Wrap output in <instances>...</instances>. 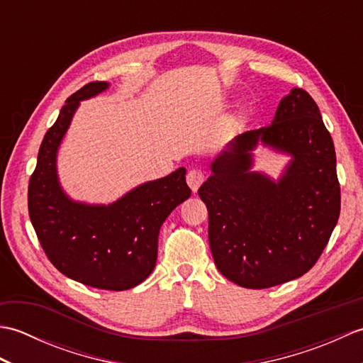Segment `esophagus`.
<instances>
[{
    "label": "esophagus",
    "instance_id": "obj_1",
    "mask_svg": "<svg viewBox=\"0 0 363 363\" xmlns=\"http://www.w3.org/2000/svg\"><path fill=\"white\" fill-rule=\"evenodd\" d=\"M186 179H187L189 187L194 191H196L199 189V186L204 182V173L198 168H191V169H189Z\"/></svg>",
    "mask_w": 363,
    "mask_h": 363
}]
</instances>
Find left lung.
Returning a JSON list of instances; mask_svg holds the SVG:
<instances>
[{
  "label": "left lung",
  "instance_id": "left-lung-1",
  "mask_svg": "<svg viewBox=\"0 0 363 363\" xmlns=\"http://www.w3.org/2000/svg\"><path fill=\"white\" fill-rule=\"evenodd\" d=\"M259 141L292 156L277 183L250 172ZM211 168L198 195L223 276L240 287L268 289L317 264L340 215V184L333 137L306 90L293 89L272 125L237 135Z\"/></svg>",
  "mask_w": 363,
  "mask_h": 363
}]
</instances>
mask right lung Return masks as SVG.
<instances>
[{
	"mask_svg": "<svg viewBox=\"0 0 363 363\" xmlns=\"http://www.w3.org/2000/svg\"><path fill=\"white\" fill-rule=\"evenodd\" d=\"M107 87L104 81L89 82L65 101L38 150L29 179L28 209L46 257L60 273L90 287L121 291L151 274L162 223L191 190L186 168H177L107 206L74 203L64 194L56 169L59 145L82 99Z\"/></svg>",
	"mask_w": 363,
	"mask_h": 363,
	"instance_id": "1",
	"label": "right lung"
}]
</instances>
